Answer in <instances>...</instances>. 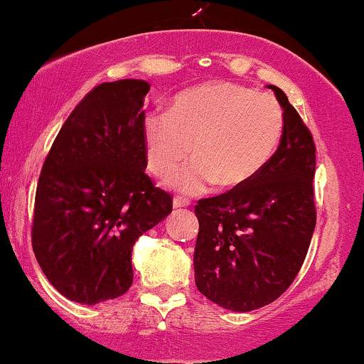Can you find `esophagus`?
Returning a JSON list of instances; mask_svg holds the SVG:
<instances>
[{
    "mask_svg": "<svg viewBox=\"0 0 364 364\" xmlns=\"http://www.w3.org/2000/svg\"><path fill=\"white\" fill-rule=\"evenodd\" d=\"M173 205H174V208H183V207H188V205H190V200H188V198H183V196H174Z\"/></svg>",
    "mask_w": 364,
    "mask_h": 364,
    "instance_id": "34e87169",
    "label": "esophagus"
}]
</instances>
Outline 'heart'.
Returning a JSON list of instances; mask_svg holds the SVG:
<instances>
[{"instance_id": "heart-1", "label": "heart", "mask_w": 364, "mask_h": 364, "mask_svg": "<svg viewBox=\"0 0 364 364\" xmlns=\"http://www.w3.org/2000/svg\"><path fill=\"white\" fill-rule=\"evenodd\" d=\"M283 112L268 95L227 81L188 87L173 98L169 112L144 117L147 166L169 178L191 154L195 161L174 178L183 193H200L212 183L234 188L256 176L277 151Z\"/></svg>"}]
</instances>
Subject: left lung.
<instances>
[{"instance_id":"obj_1","label":"left lung","mask_w":364,"mask_h":364,"mask_svg":"<svg viewBox=\"0 0 364 364\" xmlns=\"http://www.w3.org/2000/svg\"><path fill=\"white\" fill-rule=\"evenodd\" d=\"M279 146L259 173L195 205V283L213 304L251 312L282 296L307 256L317 222L312 132L278 86Z\"/></svg>"}]
</instances>
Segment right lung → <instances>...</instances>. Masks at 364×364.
<instances>
[{"mask_svg": "<svg viewBox=\"0 0 364 364\" xmlns=\"http://www.w3.org/2000/svg\"><path fill=\"white\" fill-rule=\"evenodd\" d=\"M140 80L102 82L64 122L35 191L32 247L65 299H118L134 279L132 247L173 212V196L146 174Z\"/></svg>", "mask_w": 364, "mask_h": 364, "instance_id": "obj_1", "label": "right lung"}]
</instances>
